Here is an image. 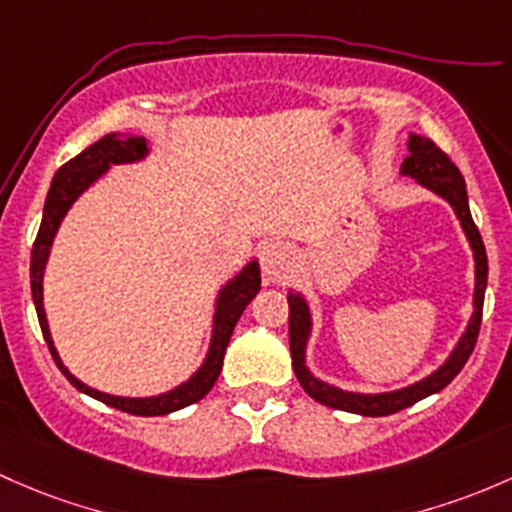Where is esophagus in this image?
<instances>
[{"mask_svg":"<svg viewBox=\"0 0 512 512\" xmlns=\"http://www.w3.org/2000/svg\"><path fill=\"white\" fill-rule=\"evenodd\" d=\"M295 258L291 246L283 241H271L261 249V271L263 278L271 283H283L293 273Z\"/></svg>","mask_w":512,"mask_h":512,"instance_id":"esophagus-1","label":"esophagus"}]
</instances>
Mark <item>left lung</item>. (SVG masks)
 Returning <instances> with one entry per match:
<instances>
[{"instance_id": "8db88e82", "label": "left lung", "mask_w": 512, "mask_h": 512, "mask_svg": "<svg viewBox=\"0 0 512 512\" xmlns=\"http://www.w3.org/2000/svg\"><path fill=\"white\" fill-rule=\"evenodd\" d=\"M409 155L402 162V175L416 179V184L426 187L429 192L439 194L441 199L451 204L456 212V219L461 221V229L466 234L468 244H471L473 261H476V286H473V313L468 320L466 330L458 337L456 347L451 355L446 357L444 365L431 374H426L419 382L409 384V387L394 389V392H377V394H362V392H347V389L335 387V384L323 382L315 377L305 365V347H308L310 333H313V315H310L308 300L300 293L288 291V337H291V357L293 370L298 377L300 387L315 399V402L325 404L330 409H340V412H352L362 416H387L402 409L412 407L419 399L429 397V394L441 392L446 384L463 370V365L471 357L473 347H476L478 330H481V315H483V298H486V283H488V256L486 246H483L478 226L473 224L471 209H468V194L466 182H463L458 167L449 160L446 152H441L429 138L421 135H409Z\"/></svg>"}]
</instances>
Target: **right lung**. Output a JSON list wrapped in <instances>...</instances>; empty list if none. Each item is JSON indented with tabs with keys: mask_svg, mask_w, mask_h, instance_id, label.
Segmentation results:
<instances>
[{
	"mask_svg": "<svg viewBox=\"0 0 512 512\" xmlns=\"http://www.w3.org/2000/svg\"><path fill=\"white\" fill-rule=\"evenodd\" d=\"M147 155H150V145H147L145 138H128V135L110 133V135H103L98 142H93L91 147H86L81 155L68 160L66 165L56 172L54 179H51L49 194H46L44 217H41L39 234H36L34 249H31V298H34L41 333H44V340L46 345H49L56 367H59L63 377H66L78 392L88 394V397L98 399V402L108 404V407L120 409V412H128L135 416H162L199 402V399H202L219 379L221 365H224V352L231 340V333H234L236 323H239L246 305H249L251 300L256 298V293L261 291V268H258L256 258L246 263V266L241 268L231 281H226L224 286H221L217 303H214L212 340H209L207 357H204V362L199 365V370L194 372L187 382L177 384L175 389L157 394V397H115V394L98 392V389L88 387V384H83L81 379L73 377V374L68 372V367L61 362L59 352H56L54 340H51L49 320H46V310H44L46 261H49L56 231H59L61 221L68 214V209L73 207V202H76V199L81 197L93 182H98V179L110 170V165H130V162L145 160Z\"/></svg>",
	"mask_w": 512,
	"mask_h": 512,
	"instance_id": "right-lung-1",
	"label": "right lung"
}]
</instances>
